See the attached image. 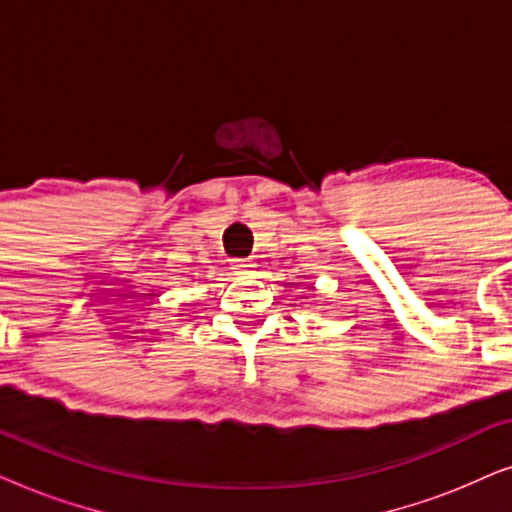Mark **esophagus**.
I'll return each instance as SVG.
<instances>
[{"instance_id":"34e87169","label":"esophagus","mask_w":512,"mask_h":512,"mask_svg":"<svg viewBox=\"0 0 512 512\" xmlns=\"http://www.w3.org/2000/svg\"><path fill=\"white\" fill-rule=\"evenodd\" d=\"M236 269H241L243 274H248V271L252 269V264L245 262V260H236Z\"/></svg>"}]
</instances>
